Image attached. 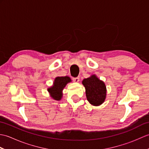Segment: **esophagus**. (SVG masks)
Wrapping results in <instances>:
<instances>
[{"label": "esophagus", "mask_w": 149, "mask_h": 149, "mask_svg": "<svg viewBox=\"0 0 149 149\" xmlns=\"http://www.w3.org/2000/svg\"><path fill=\"white\" fill-rule=\"evenodd\" d=\"M73 81H74L75 83H78L79 81V77H73L72 78Z\"/></svg>", "instance_id": "1"}]
</instances>
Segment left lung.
Returning <instances> with one entry per match:
<instances>
[{
	"instance_id": "1",
	"label": "left lung",
	"mask_w": 149,
	"mask_h": 149,
	"mask_svg": "<svg viewBox=\"0 0 149 149\" xmlns=\"http://www.w3.org/2000/svg\"><path fill=\"white\" fill-rule=\"evenodd\" d=\"M82 83L86 89V95L88 102L95 106L102 104L106 97V86L95 75L84 79Z\"/></svg>"
}]
</instances>
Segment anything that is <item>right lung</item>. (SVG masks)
Instances as JSON below:
<instances>
[{
    "label": "right lung",
    "mask_w": 149,
    "mask_h": 149,
    "mask_svg": "<svg viewBox=\"0 0 149 149\" xmlns=\"http://www.w3.org/2000/svg\"><path fill=\"white\" fill-rule=\"evenodd\" d=\"M70 82H71V79L68 76L56 77L52 86L47 89L52 99L56 100H61L63 96L62 91Z\"/></svg>",
    "instance_id": "add662e5"
}]
</instances>
